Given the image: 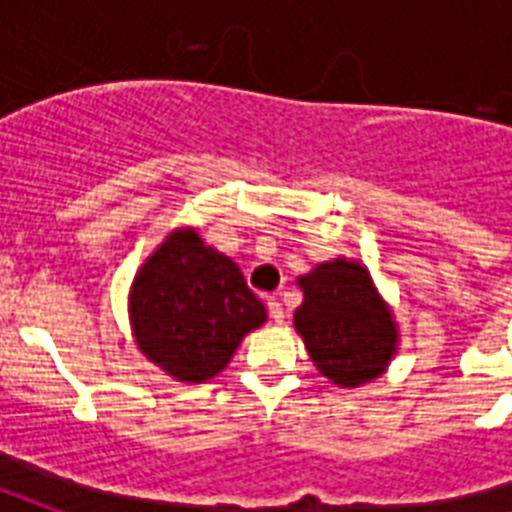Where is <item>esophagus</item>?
Instances as JSON below:
<instances>
[{
	"mask_svg": "<svg viewBox=\"0 0 512 512\" xmlns=\"http://www.w3.org/2000/svg\"><path fill=\"white\" fill-rule=\"evenodd\" d=\"M268 311H271V319L276 321V324L284 321V308H281L279 297H268Z\"/></svg>",
	"mask_w": 512,
	"mask_h": 512,
	"instance_id": "34e87169",
	"label": "esophagus"
}]
</instances>
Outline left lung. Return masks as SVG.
<instances>
[{
	"label": "left lung",
	"instance_id": "8db88e82",
	"mask_svg": "<svg viewBox=\"0 0 512 512\" xmlns=\"http://www.w3.org/2000/svg\"><path fill=\"white\" fill-rule=\"evenodd\" d=\"M303 305L295 329L324 377L340 388H358L385 372L396 353L393 313L356 260H329L297 279Z\"/></svg>",
	"mask_w": 512,
	"mask_h": 512
}]
</instances>
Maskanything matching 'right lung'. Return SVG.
Here are the masks:
<instances>
[{
	"label": "right lung",
	"mask_w": 512,
	"mask_h": 512,
	"mask_svg": "<svg viewBox=\"0 0 512 512\" xmlns=\"http://www.w3.org/2000/svg\"><path fill=\"white\" fill-rule=\"evenodd\" d=\"M130 319L148 361L180 382H204L223 372L247 332L265 324V305L231 257L180 228L132 281Z\"/></svg>",
	"instance_id": "1"
}]
</instances>
